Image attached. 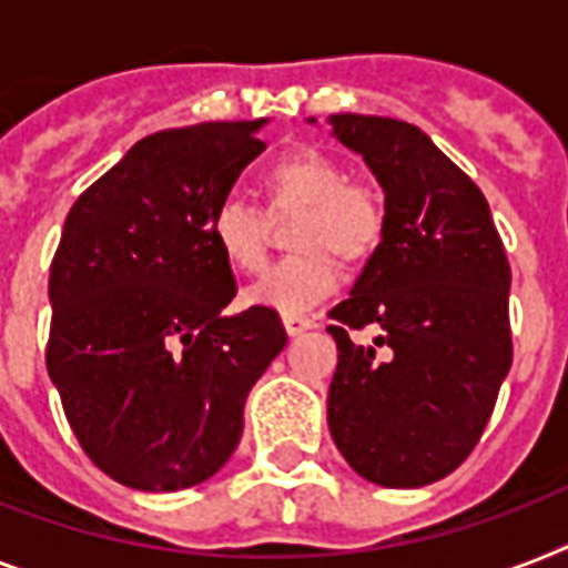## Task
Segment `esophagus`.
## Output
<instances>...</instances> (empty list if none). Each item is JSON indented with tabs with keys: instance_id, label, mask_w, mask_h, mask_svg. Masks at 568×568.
Instances as JSON below:
<instances>
[{
	"instance_id": "1",
	"label": "esophagus",
	"mask_w": 568,
	"mask_h": 568,
	"mask_svg": "<svg viewBox=\"0 0 568 568\" xmlns=\"http://www.w3.org/2000/svg\"><path fill=\"white\" fill-rule=\"evenodd\" d=\"M283 327L288 336H301V333H306V329L315 327V321H312L310 315H303V312H285Z\"/></svg>"
}]
</instances>
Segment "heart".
<instances>
[{"instance_id": "obj_1", "label": "heart", "mask_w": 568, "mask_h": 568, "mask_svg": "<svg viewBox=\"0 0 568 568\" xmlns=\"http://www.w3.org/2000/svg\"><path fill=\"white\" fill-rule=\"evenodd\" d=\"M267 209L274 214L297 209L292 247L297 253L276 262L247 292L258 306L303 312L327 301L342 285V262L365 265L386 235L383 194L365 180H347L345 168L321 150H297L267 168L262 180ZM214 247L235 271L258 274L267 262L265 214L230 196L209 221Z\"/></svg>"}]
</instances>
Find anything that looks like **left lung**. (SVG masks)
<instances>
[{
    "label": "left lung",
    "mask_w": 568,
    "mask_h": 568,
    "mask_svg": "<svg viewBox=\"0 0 568 568\" xmlns=\"http://www.w3.org/2000/svg\"><path fill=\"white\" fill-rule=\"evenodd\" d=\"M386 191V235L329 310L327 422L356 475L427 486L475 450L510 372V262L484 191L404 120L336 114ZM377 326L372 346L351 332Z\"/></svg>",
    "instance_id": "left-lung-1"
}]
</instances>
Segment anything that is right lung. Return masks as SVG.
<instances>
[{
  "mask_svg": "<svg viewBox=\"0 0 568 568\" xmlns=\"http://www.w3.org/2000/svg\"><path fill=\"white\" fill-rule=\"evenodd\" d=\"M265 120L164 129L73 203L49 267L47 372L75 439L118 484L176 493L232 457L244 400L285 347L276 310L226 315L209 221Z\"/></svg>",
  "mask_w": 568,
  "mask_h": 568,
  "instance_id": "obj_1",
  "label": "right lung"
}]
</instances>
